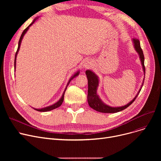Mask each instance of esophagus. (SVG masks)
<instances>
[{
	"label": "esophagus",
	"instance_id": "34e87169",
	"mask_svg": "<svg viewBox=\"0 0 161 161\" xmlns=\"http://www.w3.org/2000/svg\"><path fill=\"white\" fill-rule=\"evenodd\" d=\"M90 66H91V62L89 61H86L83 64V67L85 68V69H87V68H89Z\"/></svg>",
	"mask_w": 161,
	"mask_h": 161
}]
</instances>
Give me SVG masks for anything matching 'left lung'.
Wrapping results in <instances>:
<instances>
[{
  "label": "left lung",
  "mask_w": 161,
  "mask_h": 161,
  "mask_svg": "<svg viewBox=\"0 0 161 161\" xmlns=\"http://www.w3.org/2000/svg\"><path fill=\"white\" fill-rule=\"evenodd\" d=\"M132 44L134 47V49L138 53L140 62L142 64V69L143 71V74H144V78H145V72L146 69L144 66V56H143V53L142 52V49L140 47V41L138 39H132ZM86 74L87 75V80H88V95H87V100L89 106L94 109L95 110L102 112V113H116L121 112L125 108L129 107L133 102L134 100L136 99V97L138 95L140 91H141V89L143 85V81H144V78H143V82L142 83V86L137 92L136 95L130 102L124 106H110L106 104H105L103 101L101 100L99 95L97 93V89L99 86L100 80L98 78V76L91 70H87L86 72Z\"/></svg>",
  "instance_id": "8db88e82"
}]
</instances>
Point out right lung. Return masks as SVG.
Returning <instances> with one entry per match:
<instances>
[{"label": "right lung", "mask_w": 161, "mask_h": 161, "mask_svg": "<svg viewBox=\"0 0 161 161\" xmlns=\"http://www.w3.org/2000/svg\"><path fill=\"white\" fill-rule=\"evenodd\" d=\"M38 18L37 17V18H36L35 19H34V20L32 21V22L29 25V26H28L26 29H25L23 31V32L22 34H21V37H20L19 40L18 47V49H17V52H16L15 55V60H14V70H15V69H16V58H17V55H18V52H19V48H20L21 44V41H22V40H23V38L25 35V34H26V32H27V31L29 30V27L31 26V25H32L35 22V21H36V19H37ZM80 70L76 71V72L71 76V78L69 79V81H68V83H67V85H66V87H65V89H64V92H63V93L61 97L60 98V99H59V100L57 101V102H56L55 104H52V105L49 106H46V107H45V108H33V109H36V110H37V111H38V112H49V111H51V110H53V109H55V108H58L60 106H61V104H63V100H64V92H65V91H66V88H67L68 86L69 85V83H70V82L71 81V80H72L74 78H75L76 77V76H78V75L80 74Z\"/></svg>", "instance_id": "obj_1"}]
</instances>
